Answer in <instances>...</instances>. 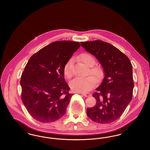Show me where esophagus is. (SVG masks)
Returning <instances> with one entry per match:
<instances>
[{
    "mask_svg": "<svg viewBox=\"0 0 150 150\" xmlns=\"http://www.w3.org/2000/svg\"><path fill=\"white\" fill-rule=\"evenodd\" d=\"M81 94H82L83 96H85V97H89V96H91V94L90 93H81Z\"/></svg>",
    "mask_w": 150,
    "mask_h": 150,
    "instance_id": "34e87169",
    "label": "esophagus"
}]
</instances>
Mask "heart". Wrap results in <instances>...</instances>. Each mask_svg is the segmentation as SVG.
<instances>
[{
	"mask_svg": "<svg viewBox=\"0 0 150 150\" xmlns=\"http://www.w3.org/2000/svg\"><path fill=\"white\" fill-rule=\"evenodd\" d=\"M80 59L81 61L85 64L92 67L90 69V73L94 76V78L92 75L86 78H76L71 80L69 86L72 91L80 93H86L89 91L93 88L96 83V79H100L102 75V71L101 69L98 67H93L95 64L96 61L94 58L92 56L87 53H83L81 54ZM72 60L69 61L64 65V76L67 79L71 78L72 76Z\"/></svg>",
	"mask_w": 150,
	"mask_h": 150,
	"instance_id": "heart-1",
	"label": "heart"
}]
</instances>
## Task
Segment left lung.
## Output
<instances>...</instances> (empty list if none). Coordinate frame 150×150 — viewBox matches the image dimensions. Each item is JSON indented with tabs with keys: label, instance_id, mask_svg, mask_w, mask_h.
Here are the masks:
<instances>
[{
	"label": "left lung",
	"instance_id": "8db88e82",
	"mask_svg": "<svg viewBox=\"0 0 150 150\" xmlns=\"http://www.w3.org/2000/svg\"><path fill=\"white\" fill-rule=\"evenodd\" d=\"M80 44L99 61L105 74L93 94L96 104L86 109V115L96 122L111 123L121 116L132 99V65L128 57L110 43L94 40Z\"/></svg>",
	"mask_w": 150,
	"mask_h": 150
}]
</instances>
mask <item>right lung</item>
Segmentation results:
<instances>
[{"mask_svg": "<svg viewBox=\"0 0 150 150\" xmlns=\"http://www.w3.org/2000/svg\"><path fill=\"white\" fill-rule=\"evenodd\" d=\"M80 46L75 42H54L29 59L21 77V99L36 120L50 122L65 114L73 94L69 93L64 69Z\"/></svg>", "mask_w": 150, "mask_h": 150, "instance_id": "add662e5", "label": "right lung"}]
</instances>
